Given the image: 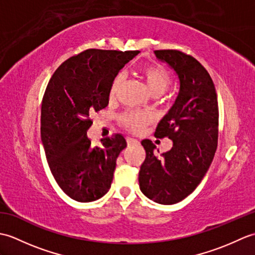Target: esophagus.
<instances>
[{"label":"esophagus","mask_w":255,"mask_h":255,"mask_svg":"<svg viewBox=\"0 0 255 255\" xmlns=\"http://www.w3.org/2000/svg\"><path fill=\"white\" fill-rule=\"evenodd\" d=\"M127 143L128 145H138L139 141L137 139H133V138H127Z\"/></svg>","instance_id":"esophagus-1"}]
</instances>
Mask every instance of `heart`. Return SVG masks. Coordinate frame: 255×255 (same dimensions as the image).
I'll return each instance as SVG.
<instances>
[{"instance_id": "b5f03b06", "label": "heart", "mask_w": 255, "mask_h": 255, "mask_svg": "<svg viewBox=\"0 0 255 255\" xmlns=\"http://www.w3.org/2000/svg\"><path fill=\"white\" fill-rule=\"evenodd\" d=\"M142 78L147 84L149 91L153 95L162 94L170 83V74L166 70L159 64H144L140 69ZM123 74H117L114 79L110 89V97L114 99L123 83ZM122 121L125 126L133 131H138L143 125L149 121L147 114L141 112H128L123 115Z\"/></svg>"}]
</instances>
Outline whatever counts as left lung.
Listing matches in <instances>:
<instances>
[{"label": "left lung", "mask_w": 255, "mask_h": 255, "mask_svg": "<svg viewBox=\"0 0 255 255\" xmlns=\"http://www.w3.org/2000/svg\"><path fill=\"white\" fill-rule=\"evenodd\" d=\"M154 55L175 72L180 89L154 132L158 138L169 137L172 148L159 160L152 141H141L145 160L139 185L149 199L172 205L195 191L213 162L218 142V100L213 80L196 59L177 50H156Z\"/></svg>", "instance_id": "1"}]
</instances>
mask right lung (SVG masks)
Returning a JSON list of instances; mask_svg holds the SVG:
<instances>
[{
    "mask_svg": "<svg viewBox=\"0 0 255 255\" xmlns=\"http://www.w3.org/2000/svg\"><path fill=\"white\" fill-rule=\"evenodd\" d=\"M139 51L89 49L64 61L53 73L41 105L40 134L46 158L58 185L81 203L110 191L116 160L127 147L123 134L92 147L90 114L108 105L118 72Z\"/></svg>",
    "mask_w": 255,
    "mask_h": 255,
    "instance_id": "obj_1",
    "label": "right lung"
}]
</instances>
